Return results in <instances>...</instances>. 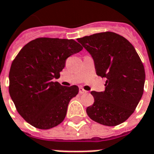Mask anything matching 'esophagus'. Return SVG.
Wrapping results in <instances>:
<instances>
[{"mask_svg":"<svg viewBox=\"0 0 154 154\" xmlns=\"http://www.w3.org/2000/svg\"><path fill=\"white\" fill-rule=\"evenodd\" d=\"M79 93L80 94H85L87 93V91H85L83 88H79Z\"/></svg>","mask_w":154,"mask_h":154,"instance_id":"esophagus-1","label":"esophagus"}]
</instances>
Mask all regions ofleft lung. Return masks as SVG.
<instances>
[{"label":"left lung","mask_w":154,"mask_h":154,"mask_svg":"<svg viewBox=\"0 0 154 154\" xmlns=\"http://www.w3.org/2000/svg\"><path fill=\"white\" fill-rule=\"evenodd\" d=\"M94 60L96 75L106 78L105 91H92L95 102L88 116L106 126L125 122L135 111L144 91L145 68L133 46L124 37L103 32L77 39Z\"/></svg>","instance_id":"1"}]
</instances>
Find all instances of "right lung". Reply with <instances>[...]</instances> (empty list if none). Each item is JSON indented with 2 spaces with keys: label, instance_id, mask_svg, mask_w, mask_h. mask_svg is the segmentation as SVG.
Listing matches in <instances>:
<instances>
[{
  "label": "right lung",
  "instance_id": "1",
  "mask_svg": "<svg viewBox=\"0 0 154 154\" xmlns=\"http://www.w3.org/2000/svg\"><path fill=\"white\" fill-rule=\"evenodd\" d=\"M83 50L73 39L39 38L21 49L9 71V95L17 110L35 128L49 129L63 122L79 88L64 87L60 77L66 59Z\"/></svg>",
  "mask_w": 154,
  "mask_h": 154
}]
</instances>
